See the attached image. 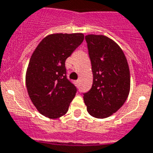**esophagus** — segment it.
Listing matches in <instances>:
<instances>
[{
	"instance_id": "34e87169",
	"label": "esophagus",
	"mask_w": 153,
	"mask_h": 153,
	"mask_svg": "<svg viewBox=\"0 0 153 153\" xmlns=\"http://www.w3.org/2000/svg\"><path fill=\"white\" fill-rule=\"evenodd\" d=\"M75 84L76 85H78L79 84H80V80H77V81H75Z\"/></svg>"
}]
</instances>
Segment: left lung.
Wrapping results in <instances>:
<instances>
[{
    "mask_svg": "<svg viewBox=\"0 0 153 153\" xmlns=\"http://www.w3.org/2000/svg\"><path fill=\"white\" fill-rule=\"evenodd\" d=\"M85 40L94 79L84 101L90 115L104 119L119 110L128 97L129 67L123 50L110 38L88 34Z\"/></svg>",
    "mask_w": 153,
    "mask_h": 153,
    "instance_id": "1",
    "label": "left lung"
}]
</instances>
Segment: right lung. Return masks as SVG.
<instances>
[{
  "label": "right lung",
  "instance_id": "right-lung-1",
  "mask_svg": "<svg viewBox=\"0 0 153 153\" xmlns=\"http://www.w3.org/2000/svg\"><path fill=\"white\" fill-rule=\"evenodd\" d=\"M83 40L81 33L50 34L32 54L26 85L29 97L42 115L58 119L68 112L77 89L67 78L65 60Z\"/></svg>",
  "mask_w": 153,
  "mask_h": 153
}]
</instances>
